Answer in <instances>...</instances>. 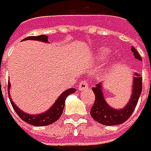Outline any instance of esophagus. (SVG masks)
Listing matches in <instances>:
<instances>
[{
    "instance_id": "1",
    "label": "esophagus",
    "mask_w": 151,
    "mask_h": 151,
    "mask_svg": "<svg viewBox=\"0 0 151 151\" xmlns=\"http://www.w3.org/2000/svg\"><path fill=\"white\" fill-rule=\"evenodd\" d=\"M79 89L80 90H86V89H88V83H87V81L86 80H83L79 83Z\"/></svg>"
}]
</instances>
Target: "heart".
I'll return each mask as SVG.
<instances>
[{"label": "heart", "instance_id": "obj_1", "mask_svg": "<svg viewBox=\"0 0 151 151\" xmlns=\"http://www.w3.org/2000/svg\"><path fill=\"white\" fill-rule=\"evenodd\" d=\"M106 53V50H101V54H105Z\"/></svg>", "mask_w": 151, "mask_h": 151}]
</instances>
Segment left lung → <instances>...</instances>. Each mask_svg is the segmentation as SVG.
<instances>
[{
	"instance_id": "obj_1",
	"label": "left lung",
	"mask_w": 151,
	"mask_h": 151,
	"mask_svg": "<svg viewBox=\"0 0 151 151\" xmlns=\"http://www.w3.org/2000/svg\"><path fill=\"white\" fill-rule=\"evenodd\" d=\"M132 52H133V55L136 59L142 60L140 54L133 47H132ZM92 90L95 94V102L90 110L91 116L97 122L102 124V125H119V124H122L128 120L129 117L134 111V108L142 92V77L140 74L134 73L131 99L126 104V106H124L122 109H115L108 105V103L104 99L102 86L101 83L93 87Z\"/></svg>"
}]
</instances>
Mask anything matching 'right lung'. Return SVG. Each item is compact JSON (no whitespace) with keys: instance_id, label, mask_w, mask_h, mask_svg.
<instances>
[{"instance_id":"1","label":"right lung","mask_w":151,"mask_h":151,"mask_svg":"<svg viewBox=\"0 0 151 151\" xmlns=\"http://www.w3.org/2000/svg\"><path fill=\"white\" fill-rule=\"evenodd\" d=\"M22 40H38V41H42V42H48V36L45 35H41L37 36H28V37H26ZM9 88H10V83H8V97L15 112L18 114V116L23 121L27 122L33 126H47L58 120L63 114L65 99L70 94H73L76 91L75 88H69L60 95L59 98L56 99V101L53 103V105L48 111H46L45 113L42 114H38V115H29V114H26L25 112L21 111L19 107H17V105L11 99Z\"/></svg>"}]
</instances>
